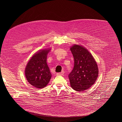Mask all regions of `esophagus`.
<instances>
[{
  "label": "esophagus",
  "mask_w": 122,
  "mask_h": 122,
  "mask_svg": "<svg viewBox=\"0 0 122 122\" xmlns=\"http://www.w3.org/2000/svg\"><path fill=\"white\" fill-rule=\"evenodd\" d=\"M64 74V71H62L61 72L57 73L56 74V75H57V76H62V75H63Z\"/></svg>",
  "instance_id": "34e87169"
}]
</instances>
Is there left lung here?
<instances>
[{
    "mask_svg": "<svg viewBox=\"0 0 122 122\" xmlns=\"http://www.w3.org/2000/svg\"><path fill=\"white\" fill-rule=\"evenodd\" d=\"M70 49L74 60V67L68 75L71 86L77 91L86 90L95 83L98 76L97 63L83 46L74 44Z\"/></svg>",
    "mask_w": 122,
    "mask_h": 122,
    "instance_id": "left-lung-1",
    "label": "left lung"
}]
</instances>
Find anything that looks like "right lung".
<instances>
[{"label": "right lung", "mask_w": 122, "mask_h": 122, "mask_svg": "<svg viewBox=\"0 0 122 122\" xmlns=\"http://www.w3.org/2000/svg\"><path fill=\"white\" fill-rule=\"evenodd\" d=\"M51 48L41 49L34 54L27 62L25 74L27 81L37 88H42L49 82L51 74L47 63Z\"/></svg>", "instance_id": "right-lung-1"}]
</instances>
